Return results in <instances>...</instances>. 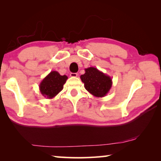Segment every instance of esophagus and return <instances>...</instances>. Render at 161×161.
Listing matches in <instances>:
<instances>
[{
  "label": "esophagus",
  "mask_w": 161,
  "mask_h": 161,
  "mask_svg": "<svg viewBox=\"0 0 161 161\" xmlns=\"http://www.w3.org/2000/svg\"><path fill=\"white\" fill-rule=\"evenodd\" d=\"M77 75H78L77 73H71L70 77H77Z\"/></svg>",
  "instance_id": "34e87169"
}]
</instances>
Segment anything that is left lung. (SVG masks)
<instances>
[{
    "label": "left lung",
    "instance_id": "8db88e82",
    "mask_svg": "<svg viewBox=\"0 0 161 161\" xmlns=\"http://www.w3.org/2000/svg\"><path fill=\"white\" fill-rule=\"evenodd\" d=\"M85 73L80 79L89 93L96 97H103L109 92L112 86V79L93 67L86 68Z\"/></svg>",
    "mask_w": 161,
    "mask_h": 161
}]
</instances>
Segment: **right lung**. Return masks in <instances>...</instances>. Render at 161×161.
Here are the masks:
<instances>
[{
  "label": "right lung",
  "instance_id": "1",
  "mask_svg": "<svg viewBox=\"0 0 161 161\" xmlns=\"http://www.w3.org/2000/svg\"><path fill=\"white\" fill-rule=\"evenodd\" d=\"M67 79L66 75L62 76L57 71H52L40 82V93L47 99H53L63 89Z\"/></svg>",
  "mask_w": 161,
  "mask_h": 161
}]
</instances>
